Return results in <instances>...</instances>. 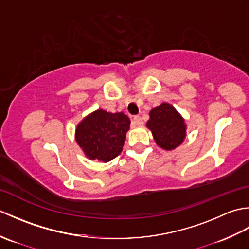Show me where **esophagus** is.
Returning a JSON list of instances; mask_svg holds the SVG:
<instances>
[{"mask_svg":"<svg viewBox=\"0 0 249 249\" xmlns=\"http://www.w3.org/2000/svg\"><path fill=\"white\" fill-rule=\"evenodd\" d=\"M131 124H133L134 126H142L143 125V120L141 119V116L136 115V116H134V120H133V122H131Z\"/></svg>","mask_w":249,"mask_h":249,"instance_id":"obj_1","label":"esophagus"}]
</instances>
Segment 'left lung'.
<instances>
[{
	"instance_id": "8db88e82",
	"label": "left lung",
	"mask_w": 249,
	"mask_h": 249,
	"mask_svg": "<svg viewBox=\"0 0 249 249\" xmlns=\"http://www.w3.org/2000/svg\"><path fill=\"white\" fill-rule=\"evenodd\" d=\"M158 146L170 151L182 144L186 137V124L172 105L162 103L150 111V120L146 122Z\"/></svg>"
}]
</instances>
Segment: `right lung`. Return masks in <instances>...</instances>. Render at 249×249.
Instances as JSON below:
<instances>
[{"mask_svg":"<svg viewBox=\"0 0 249 249\" xmlns=\"http://www.w3.org/2000/svg\"><path fill=\"white\" fill-rule=\"evenodd\" d=\"M129 126L125 113L98 109L77 125L76 141L89 160L108 162L123 150Z\"/></svg>","mask_w":249,"mask_h":249,"instance_id":"obj_1","label":"right lung"}]
</instances>
